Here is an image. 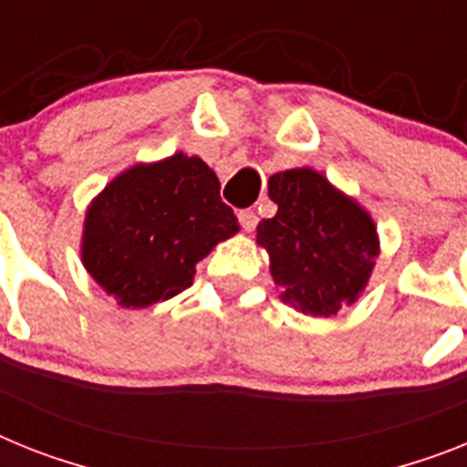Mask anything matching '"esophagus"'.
<instances>
[{
  "label": "esophagus",
  "mask_w": 467,
  "mask_h": 467,
  "mask_svg": "<svg viewBox=\"0 0 467 467\" xmlns=\"http://www.w3.org/2000/svg\"><path fill=\"white\" fill-rule=\"evenodd\" d=\"M237 218H240V225L244 227L246 233H252L254 227H256V223H258V215H256V211H254V209H242L240 213H237Z\"/></svg>",
  "instance_id": "1"
}]
</instances>
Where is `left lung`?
Returning a JSON list of instances; mask_svg holds the SVG:
<instances>
[{
    "label": "left lung",
    "instance_id": "left-lung-1",
    "mask_svg": "<svg viewBox=\"0 0 467 467\" xmlns=\"http://www.w3.org/2000/svg\"><path fill=\"white\" fill-rule=\"evenodd\" d=\"M268 194L277 213L258 223L256 242L282 299L325 318L354 304L378 256L373 218L311 168L275 173Z\"/></svg>",
    "mask_w": 467,
    "mask_h": 467
}]
</instances>
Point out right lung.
I'll list each match as a JSON object with an SVG mask.
<instances>
[{
  "label": "right lung",
  "mask_w": 467,
  "mask_h": 467,
  "mask_svg": "<svg viewBox=\"0 0 467 467\" xmlns=\"http://www.w3.org/2000/svg\"><path fill=\"white\" fill-rule=\"evenodd\" d=\"M237 230L213 171L175 154L104 187L85 218L82 264L120 306L144 308L190 287L194 265Z\"/></svg>",
  "instance_id": "right-lung-1"
}]
</instances>
